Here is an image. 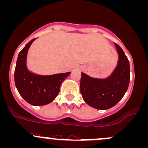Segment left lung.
Wrapping results in <instances>:
<instances>
[{
  "label": "left lung",
  "mask_w": 148,
  "mask_h": 148,
  "mask_svg": "<svg viewBox=\"0 0 148 148\" xmlns=\"http://www.w3.org/2000/svg\"><path fill=\"white\" fill-rule=\"evenodd\" d=\"M118 62L112 73L105 79L92 78L82 72L80 90L83 99L89 106L98 110H108L124 97L130 81V65L121 47L114 43Z\"/></svg>",
  "instance_id": "obj_1"
}]
</instances>
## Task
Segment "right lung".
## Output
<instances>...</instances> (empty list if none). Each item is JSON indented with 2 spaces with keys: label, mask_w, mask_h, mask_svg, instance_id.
Listing matches in <instances>:
<instances>
[{
  "label": "right lung",
  "mask_w": 148,
  "mask_h": 148,
  "mask_svg": "<svg viewBox=\"0 0 148 148\" xmlns=\"http://www.w3.org/2000/svg\"><path fill=\"white\" fill-rule=\"evenodd\" d=\"M35 39L29 41L19 53L14 69V83L24 100L34 106H42L56 99L62 83L69 77L71 71L40 75L29 71L27 66V53Z\"/></svg>",
  "instance_id": "1"
}]
</instances>
